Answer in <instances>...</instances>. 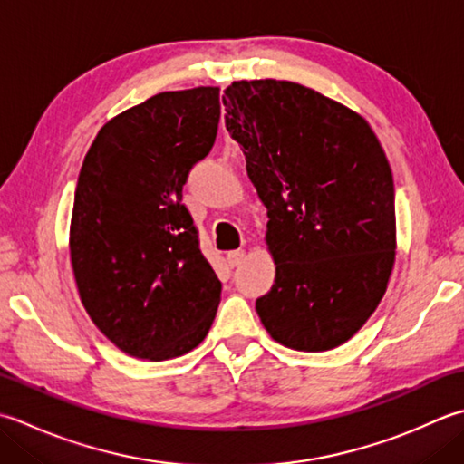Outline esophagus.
I'll return each mask as SVG.
<instances>
[{
  "label": "esophagus",
  "instance_id": "esophagus-1",
  "mask_svg": "<svg viewBox=\"0 0 464 464\" xmlns=\"http://www.w3.org/2000/svg\"><path fill=\"white\" fill-rule=\"evenodd\" d=\"M245 257H247V253H245L243 249H235V251L227 253V263H229L231 267H237L239 263L245 261Z\"/></svg>",
  "mask_w": 464,
  "mask_h": 464
}]
</instances>
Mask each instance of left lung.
I'll list each match as a JSON object with an SVG mask.
<instances>
[{
    "instance_id": "obj_1",
    "label": "left lung",
    "mask_w": 464,
    "mask_h": 464,
    "mask_svg": "<svg viewBox=\"0 0 464 464\" xmlns=\"http://www.w3.org/2000/svg\"><path fill=\"white\" fill-rule=\"evenodd\" d=\"M225 126L267 207L276 263L256 310L281 346H342L374 314L396 259L392 169L364 116L287 80L223 90Z\"/></svg>"
}]
</instances>
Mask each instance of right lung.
I'll return each instance as SVG.
<instances>
[{
	"label": "right lung",
	"mask_w": 464,
	"mask_h": 464,
	"mask_svg": "<svg viewBox=\"0 0 464 464\" xmlns=\"http://www.w3.org/2000/svg\"><path fill=\"white\" fill-rule=\"evenodd\" d=\"M219 116L217 86L154 94L111 118L82 162L70 221L78 295L132 358L183 356L215 320L221 281L198 249L183 185Z\"/></svg>",
	"instance_id": "obj_1"
}]
</instances>
